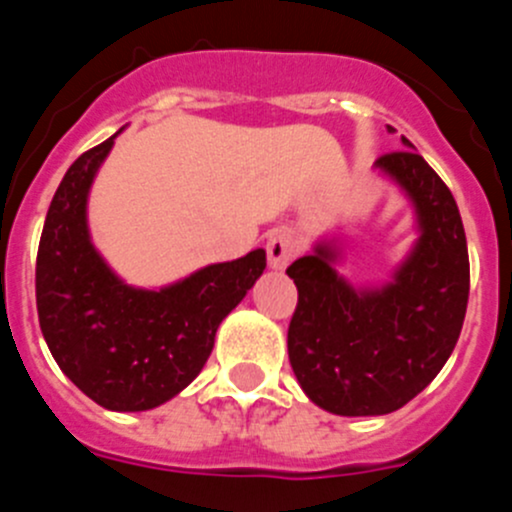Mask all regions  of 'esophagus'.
Listing matches in <instances>:
<instances>
[{
    "instance_id": "1",
    "label": "esophagus",
    "mask_w": 512,
    "mask_h": 512,
    "mask_svg": "<svg viewBox=\"0 0 512 512\" xmlns=\"http://www.w3.org/2000/svg\"><path fill=\"white\" fill-rule=\"evenodd\" d=\"M295 238L287 233V230H274L266 241V256H269L271 269H287L289 261L295 259Z\"/></svg>"
}]
</instances>
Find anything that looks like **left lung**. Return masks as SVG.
<instances>
[{
	"label": "left lung",
	"mask_w": 512,
	"mask_h": 512,
	"mask_svg": "<svg viewBox=\"0 0 512 512\" xmlns=\"http://www.w3.org/2000/svg\"><path fill=\"white\" fill-rule=\"evenodd\" d=\"M374 169L402 189L418 241L392 279L356 287L341 277L336 241H318L289 266L297 310L287 330L289 364L318 408L387 415L433 382L459 341L469 300V253L454 194L402 138Z\"/></svg>",
	"instance_id": "1"
}]
</instances>
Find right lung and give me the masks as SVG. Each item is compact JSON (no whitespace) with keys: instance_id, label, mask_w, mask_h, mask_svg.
<instances>
[{"instance_id":"add662e5","label":"right lung","mask_w":512,"mask_h":512,"mask_svg":"<svg viewBox=\"0 0 512 512\" xmlns=\"http://www.w3.org/2000/svg\"><path fill=\"white\" fill-rule=\"evenodd\" d=\"M115 138L81 153L58 184L40 235L35 297L61 372L102 408L140 413L169 402L202 372L217 325L264 274L266 251L202 266L161 289L122 282L87 223L89 189Z\"/></svg>"}]
</instances>
